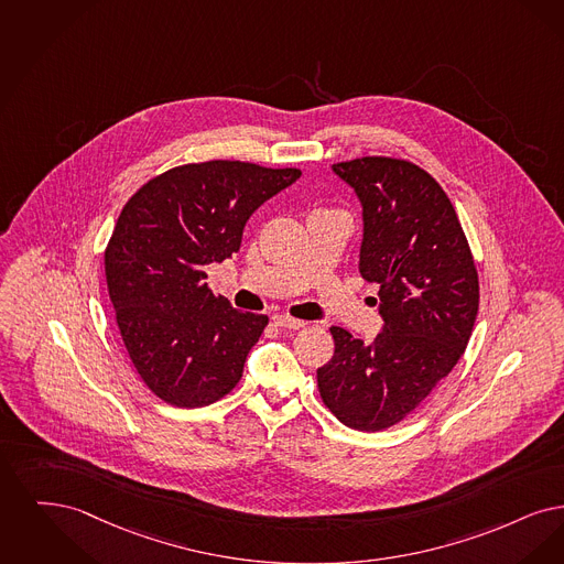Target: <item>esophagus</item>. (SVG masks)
Instances as JSON below:
<instances>
[{"label": "esophagus", "instance_id": "1", "mask_svg": "<svg viewBox=\"0 0 564 564\" xmlns=\"http://www.w3.org/2000/svg\"><path fill=\"white\" fill-rule=\"evenodd\" d=\"M273 322L284 330H299L305 326L303 319L289 318V316H273Z\"/></svg>", "mask_w": 564, "mask_h": 564}]
</instances>
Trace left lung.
Listing matches in <instances>:
<instances>
[{"label":"left lung","instance_id":"obj_1","mask_svg":"<svg viewBox=\"0 0 564 564\" xmlns=\"http://www.w3.org/2000/svg\"><path fill=\"white\" fill-rule=\"evenodd\" d=\"M362 206L360 273L379 284L381 333L372 344L333 326L319 395L347 427L400 423L466 351L478 314V273L441 185L415 164L358 158L333 164ZM377 303V299H375Z\"/></svg>","mask_w":564,"mask_h":564}]
</instances>
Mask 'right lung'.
<instances>
[{"label": "right lung", "mask_w": 564, "mask_h": 564, "mask_svg": "<svg viewBox=\"0 0 564 564\" xmlns=\"http://www.w3.org/2000/svg\"><path fill=\"white\" fill-rule=\"evenodd\" d=\"M299 176L229 160L185 164L123 206L105 250L107 289L132 365L164 402L206 406L240 381L268 316L215 296L204 268L238 252L246 220Z\"/></svg>", "instance_id": "right-lung-1"}]
</instances>
